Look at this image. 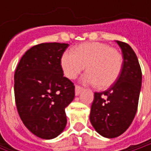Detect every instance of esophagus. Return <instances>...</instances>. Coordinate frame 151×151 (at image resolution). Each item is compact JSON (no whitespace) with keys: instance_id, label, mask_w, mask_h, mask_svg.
I'll return each mask as SVG.
<instances>
[{"instance_id":"obj_1","label":"esophagus","mask_w":151,"mask_h":151,"mask_svg":"<svg viewBox=\"0 0 151 151\" xmlns=\"http://www.w3.org/2000/svg\"><path fill=\"white\" fill-rule=\"evenodd\" d=\"M83 90V88L81 87V86H75V94L76 96H78L79 93H80V92Z\"/></svg>"}]
</instances>
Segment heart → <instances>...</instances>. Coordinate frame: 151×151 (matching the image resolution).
<instances>
[{"mask_svg":"<svg viewBox=\"0 0 151 151\" xmlns=\"http://www.w3.org/2000/svg\"><path fill=\"white\" fill-rule=\"evenodd\" d=\"M122 56L111 46L99 43H85L73 50H65L61 57V66L65 75L73 79L86 65L88 71L82 77L85 84L97 85L106 88L113 85L122 68Z\"/></svg>","mask_w":151,"mask_h":151,"instance_id":"heart-1","label":"heart"}]
</instances>
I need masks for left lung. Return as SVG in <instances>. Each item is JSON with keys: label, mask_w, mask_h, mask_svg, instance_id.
<instances>
[{"label": "left lung", "mask_w": 151, "mask_h": 151, "mask_svg": "<svg viewBox=\"0 0 151 151\" xmlns=\"http://www.w3.org/2000/svg\"><path fill=\"white\" fill-rule=\"evenodd\" d=\"M123 62L116 81L104 92L94 93L90 122L94 129L106 138L123 134L132 123L137 111L142 86V71L133 49L116 41Z\"/></svg>", "instance_id": "8db88e82"}]
</instances>
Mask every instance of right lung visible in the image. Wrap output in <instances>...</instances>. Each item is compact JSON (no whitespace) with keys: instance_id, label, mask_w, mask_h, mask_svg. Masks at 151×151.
I'll return each instance as SVG.
<instances>
[{"instance_id":"add662e5","label":"right lung","mask_w":151,"mask_h":151,"mask_svg":"<svg viewBox=\"0 0 151 151\" xmlns=\"http://www.w3.org/2000/svg\"><path fill=\"white\" fill-rule=\"evenodd\" d=\"M68 44L45 43L31 47L15 73V99L25 127L42 139H53L65 129V107L75 96L73 83L64 77L61 57Z\"/></svg>"}]
</instances>
